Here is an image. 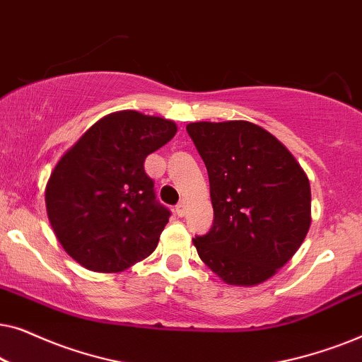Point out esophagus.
I'll return each mask as SVG.
<instances>
[{"label": "esophagus", "mask_w": 362, "mask_h": 362, "mask_svg": "<svg viewBox=\"0 0 362 362\" xmlns=\"http://www.w3.org/2000/svg\"><path fill=\"white\" fill-rule=\"evenodd\" d=\"M175 211H176V214L180 216V217H182L186 214V202L185 201H181L180 204H177L176 207H175Z\"/></svg>", "instance_id": "34e87169"}]
</instances>
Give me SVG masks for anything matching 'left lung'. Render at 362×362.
Masks as SVG:
<instances>
[{"instance_id":"left-lung-1","label":"left lung","mask_w":362,"mask_h":362,"mask_svg":"<svg viewBox=\"0 0 362 362\" xmlns=\"http://www.w3.org/2000/svg\"><path fill=\"white\" fill-rule=\"evenodd\" d=\"M209 175L214 222L196 235L201 260L229 285H259L303 244L310 181L285 145L250 122L186 127Z\"/></svg>"}]
</instances>
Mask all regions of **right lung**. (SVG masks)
Listing matches in <instances>:
<instances>
[{
    "label": "right lung",
    "mask_w": 362,
    "mask_h": 362,
    "mask_svg": "<svg viewBox=\"0 0 362 362\" xmlns=\"http://www.w3.org/2000/svg\"><path fill=\"white\" fill-rule=\"evenodd\" d=\"M175 122L122 110L83 133L51 173L46 209L64 250L93 272L146 259L171 212L155 196L145 158L176 135Z\"/></svg>",
    "instance_id": "right-lung-1"
}]
</instances>
